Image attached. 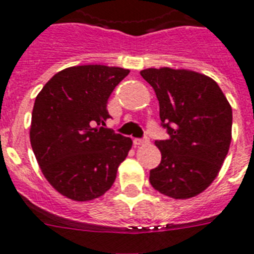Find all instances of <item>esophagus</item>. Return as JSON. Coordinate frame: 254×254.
I'll return each instance as SVG.
<instances>
[{"label": "esophagus", "mask_w": 254, "mask_h": 254, "mask_svg": "<svg viewBox=\"0 0 254 254\" xmlns=\"http://www.w3.org/2000/svg\"><path fill=\"white\" fill-rule=\"evenodd\" d=\"M148 141H149L148 139H135V140H133V144L139 147V145H144V144H148Z\"/></svg>", "instance_id": "obj_1"}]
</instances>
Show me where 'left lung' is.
<instances>
[{
    "label": "left lung",
    "instance_id": "8db88e82",
    "mask_svg": "<svg viewBox=\"0 0 254 254\" xmlns=\"http://www.w3.org/2000/svg\"><path fill=\"white\" fill-rule=\"evenodd\" d=\"M159 99L169 137L156 141L161 162L149 182L161 194L189 199L218 177L232 139V107L211 77L168 66L140 72Z\"/></svg>",
    "mask_w": 254,
    "mask_h": 254
}]
</instances>
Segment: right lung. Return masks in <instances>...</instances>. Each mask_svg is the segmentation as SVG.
<instances>
[{"mask_svg":"<svg viewBox=\"0 0 254 254\" xmlns=\"http://www.w3.org/2000/svg\"><path fill=\"white\" fill-rule=\"evenodd\" d=\"M129 69L69 66L36 95L30 141L50 185L76 202L102 196L113 186L132 140L103 128L110 118L107 99Z\"/></svg>","mask_w":254,"mask_h":254,"instance_id":"right-lung-1","label":"right lung"}]
</instances>
